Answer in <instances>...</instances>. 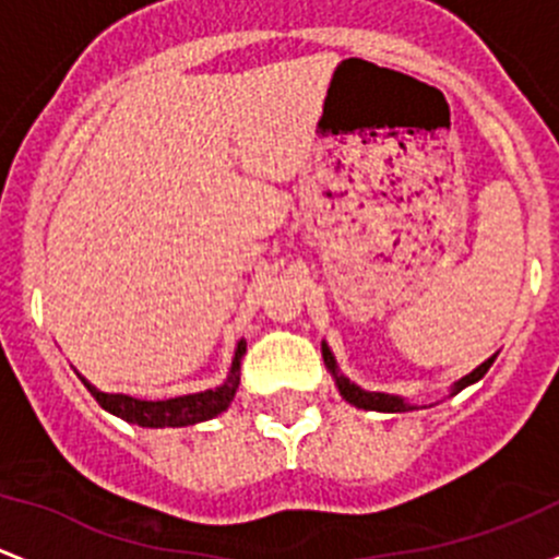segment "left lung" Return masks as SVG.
I'll return each mask as SVG.
<instances>
[{"label":"left lung","instance_id":"8db88e82","mask_svg":"<svg viewBox=\"0 0 559 559\" xmlns=\"http://www.w3.org/2000/svg\"><path fill=\"white\" fill-rule=\"evenodd\" d=\"M322 360H325L328 371H331L333 379H336V388H338V393H342V399L349 401V404H353V406L371 408V412H408V408H414L412 404H406V401L401 399V395L368 393V390L358 388V384H355V382H349L347 377H342V373H338V368H336V360H333V353H331V349H328L325 342H322ZM492 360H495V355H492V358H487L481 366H476L471 373H465L463 379H457V382L452 384V395H457L460 390L468 388V384L479 382V379L485 377L487 371H490Z\"/></svg>","mask_w":559,"mask_h":559}]
</instances>
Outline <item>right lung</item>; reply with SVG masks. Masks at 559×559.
<instances>
[{
    "label": "right lung",
    "mask_w": 559,
    "mask_h": 559,
    "mask_svg": "<svg viewBox=\"0 0 559 559\" xmlns=\"http://www.w3.org/2000/svg\"><path fill=\"white\" fill-rule=\"evenodd\" d=\"M247 353V342L241 338L237 344V353H234L231 371H228V379L215 390H204V393H191V395H177V399L169 401H142L131 399V395L123 393H102L94 384L85 382V388L91 390L96 401H99L102 408H107L115 417L126 419V423H134L140 428H186V425L204 423V419L217 417L221 412H226L231 406L234 395H237L239 388V364L241 355Z\"/></svg>",
    "instance_id": "right-lung-1"
}]
</instances>
